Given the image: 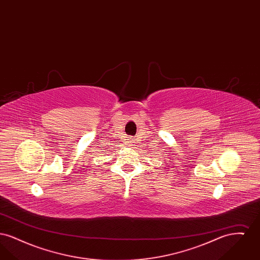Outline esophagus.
<instances>
[{"instance_id": "obj_1", "label": "esophagus", "mask_w": 260, "mask_h": 260, "mask_svg": "<svg viewBox=\"0 0 260 260\" xmlns=\"http://www.w3.org/2000/svg\"><path fill=\"white\" fill-rule=\"evenodd\" d=\"M128 143H129V145H133V143H134V140H129V141H128Z\"/></svg>"}]
</instances>
